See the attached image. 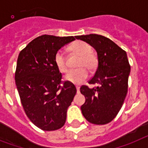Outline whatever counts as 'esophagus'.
Listing matches in <instances>:
<instances>
[{"label":"esophagus","instance_id":"esophagus-1","mask_svg":"<svg viewBox=\"0 0 148 148\" xmlns=\"http://www.w3.org/2000/svg\"><path fill=\"white\" fill-rule=\"evenodd\" d=\"M76 88H77V93H79V86H76Z\"/></svg>","mask_w":148,"mask_h":148}]
</instances>
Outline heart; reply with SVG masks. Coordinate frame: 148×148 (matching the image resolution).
<instances>
[{"instance_id":"heart-1","label":"heart","mask_w":148,"mask_h":148,"mask_svg":"<svg viewBox=\"0 0 148 148\" xmlns=\"http://www.w3.org/2000/svg\"><path fill=\"white\" fill-rule=\"evenodd\" d=\"M69 50L72 53L79 56L77 69L69 71L65 76V79L74 84H80L88 77V71H93L97 69V55L92 52V47L89 44L83 41H76L69 46ZM54 62L56 68L60 72H65L67 71V61L64 53L58 51L54 56Z\"/></svg>"}]
</instances>
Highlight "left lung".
<instances>
[{"instance_id": "8db88e82", "label": "left lung", "mask_w": 148, "mask_h": 148, "mask_svg": "<svg viewBox=\"0 0 148 148\" xmlns=\"http://www.w3.org/2000/svg\"><path fill=\"white\" fill-rule=\"evenodd\" d=\"M77 39L87 42L97 54V68L89 84L82 86L80 92L86 102L80 107L83 116L94 124H106L115 119L124 103L128 88L130 65L127 53L110 38L97 34L77 36Z\"/></svg>"}]
</instances>
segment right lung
Segmentation results:
<instances>
[{"mask_svg": "<svg viewBox=\"0 0 148 148\" xmlns=\"http://www.w3.org/2000/svg\"><path fill=\"white\" fill-rule=\"evenodd\" d=\"M74 37L43 35L29 42L18 55L15 84L27 116L42 130H56L65 123L67 110L77 93L54 62L56 53Z\"/></svg>", "mask_w": 148, "mask_h": 148, "instance_id": "1", "label": "right lung"}]
</instances>
